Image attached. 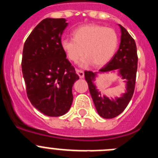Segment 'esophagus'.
Instances as JSON below:
<instances>
[{
	"instance_id": "34e87169",
	"label": "esophagus",
	"mask_w": 158,
	"mask_h": 158,
	"mask_svg": "<svg viewBox=\"0 0 158 158\" xmlns=\"http://www.w3.org/2000/svg\"><path fill=\"white\" fill-rule=\"evenodd\" d=\"M76 73H77V75L79 76V77L80 78H83L84 76H85V74H84V72L82 70H81V69H76Z\"/></svg>"
}]
</instances>
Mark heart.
<instances>
[{"label":"heart","instance_id":"b5f03b06","mask_svg":"<svg viewBox=\"0 0 158 158\" xmlns=\"http://www.w3.org/2000/svg\"><path fill=\"white\" fill-rule=\"evenodd\" d=\"M73 38H62L61 48L66 57L73 62L83 56L81 62L87 65L93 62L96 66L105 65L114 56L118 45V35L111 27L99 24H86L75 29Z\"/></svg>","mask_w":158,"mask_h":158}]
</instances>
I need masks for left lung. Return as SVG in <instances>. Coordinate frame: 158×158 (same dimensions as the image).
I'll return each mask as SVG.
<instances>
[{
	"label": "left lung",
	"mask_w": 158,
	"mask_h": 158,
	"mask_svg": "<svg viewBox=\"0 0 158 158\" xmlns=\"http://www.w3.org/2000/svg\"><path fill=\"white\" fill-rule=\"evenodd\" d=\"M121 29V42L119 48L100 72H108L118 69L119 74L127 82V93L121 98L110 100L102 96L93 84L96 73L92 71H85V77L89 85L96 109L99 115L104 118H112L120 115L129 104L133 96L138 69V54L135 41L127 31L119 24Z\"/></svg>",
	"instance_id": "left-lung-1"
}]
</instances>
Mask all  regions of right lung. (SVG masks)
Segmentation results:
<instances>
[{
    "label": "right lung",
    "instance_id": "right-lung-1",
    "mask_svg": "<svg viewBox=\"0 0 158 158\" xmlns=\"http://www.w3.org/2000/svg\"><path fill=\"white\" fill-rule=\"evenodd\" d=\"M67 24L63 18L43 19L23 45L21 66L27 96L47 116H61L69 111L73 85L79 79L60 46Z\"/></svg>",
    "mask_w": 158,
    "mask_h": 158
}]
</instances>
